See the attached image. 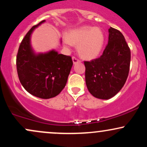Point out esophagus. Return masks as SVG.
I'll return each mask as SVG.
<instances>
[{
	"instance_id": "1",
	"label": "esophagus",
	"mask_w": 147,
	"mask_h": 147,
	"mask_svg": "<svg viewBox=\"0 0 147 147\" xmlns=\"http://www.w3.org/2000/svg\"><path fill=\"white\" fill-rule=\"evenodd\" d=\"M72 61H73V63L74 64H75V63H78V62H80L81 61L79 60V59H78L77 58H76L75 57H72Z\"/></svg>"
}]
</instances>
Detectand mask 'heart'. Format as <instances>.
<instances>
[{"label": "heart", "instance_id": "b5f03b06", "mask_svg": "<svg viewBox=\"0 0 147 147\" xmlns=\"http://www.w3.org/2000/svg\"><path fill=\"white\" fill-rule=\"evenodd\" d=\"M104 34L99 28L83 26L68 32L63 38L66 47L77 45V51L85 59L97 58L104 44Z\"/></svg>", "mask_w": 147, "mask_h": 147}]
</instances>
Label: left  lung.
Segmentation results:
<instances>
[{
  "mask_svg": "<svg viewBox=\"0 0 147 147\" xmlns=\"http://www.w3.org/2000/svg\"><path fill=\"white\" fill-rule=\"evenodd\" d=\"M109 32V42L102 56L84 61L88 90L102 99L114 97L124 86L131 62V51L122 34L111 27Z\"/></svg>",
  "mask_w": 147,
  "mask_h": 147,
  "instance_id": "left-lung-1",
  "label": "left lung"
}]
</instances>
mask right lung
<instances>
[{
  "mask_svg": "<svg viewBox=\"0 0 147 147\" xmlns=\"http://www.w3.org/2000/svg\"><path fill=\"white\" fill-rule=\"evenodd\" d=\"M44 22L33 26L22 40L16 56V69L20 82L29 93L50 99L64 88L73 62L71 57L55 50L38 55L34 52L30 45L31 34Z\"/></svg>",
  "mask_w": 147,
  "mask_h": 147,
  "instance_id": "right-lung-1",
  "label": "right lung"
}]
</instances>
